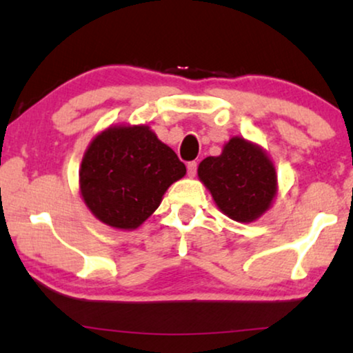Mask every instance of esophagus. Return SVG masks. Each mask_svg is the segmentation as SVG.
I'll list each match as a JSON object with an SVG mask.
<instances>
[{
	"label": "esophagus",
	"mask_w": 353,
	"mask_h": 353,
	"mask_svg": "<svg viewBox=\"0 0 353 353\" xmlns=\"http://www.w3.org/2000/svg\"><path fill=\"white\" fill-rule=\"evenodd\" d=\"M187 172H188V176H190V177H194V176H196V172H198V163H196V161H188V165H187Z\"/></svg>",
	"instance_id": "esophagus-1"
}]
</instances>
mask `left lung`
Instances as JSON below:
<instances>
[{"mask_svg":"<svg viewBox=\"0 0 353 353\" xmlns=\"http://www.w3.org/2000/svg\"><path fill=\"white\" fill-rule=\"evenodd\" d=\"M198 176L223 214L240 223L259 218L276 194L275 166L264 150L239 137L221 155L201 161Z\"/></svg>","mask_w":353,"mask_h":353,"instance_id":"8db88e82","label":"left lung"}]
</instances>
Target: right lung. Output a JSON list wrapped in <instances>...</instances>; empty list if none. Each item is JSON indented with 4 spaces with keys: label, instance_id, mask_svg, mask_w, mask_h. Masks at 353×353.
I'll return each mask as SVG.
<instances>
[{
    "label": "right lung",
    "instance_id": "1",
    "mask_svg": "<svg viewBox=\"0 0 353 353\" xmlns=\"http://www.w3.org/2000/svg\"><path fill=\"white\" fill-rule=\"evenodd\" d=\"M185 172L174 150L148 125L110 127L92 139L83 157L80 190L89 210L105 225L135 229Z\"/></svg>",
    "mask_w": 353,
    "mask_h": 353
}]
</instances>
